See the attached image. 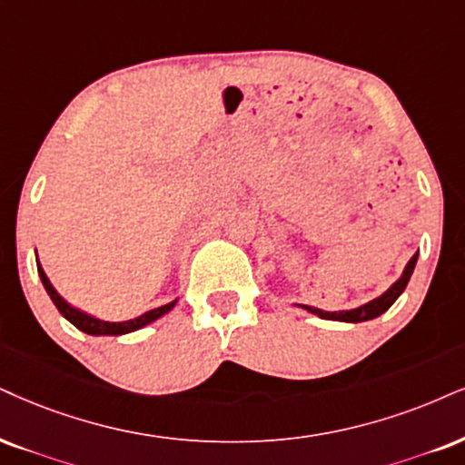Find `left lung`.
<instances>
[{"label": "left lung", "mask_w": 465, "mask_h": 465, "mask_svg": "<svg viewBox=\"0 0 465 465\" xmlns=\"http://www.w3.org/2000/svg\"><path fill=\"white\" fill-rule=\"evenodd\" d=\"M416 261H418V252L414 256H411L408 265H405L403 273H401V278L394 282L391 289L386 291V293H381L380 297H375V300L362 303V306L353 308V311H338V312H328V311H321V308H314V306H302L303 311L317 314L321 319H330V321H345V323H360V321H371L375 317H380L388 311V308L392 306L394 302L399 300V295L403 293L405 286H408L411 273H414V267H416Z\"/></svg>", "instance_id": "left-lung-1"}]
</instances>
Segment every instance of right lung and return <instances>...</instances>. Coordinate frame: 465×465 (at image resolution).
<instances>
[{
  "label": "right lung",
  "mask_w": 465,
  "mask_h": 465,
  "mask_svg": "<svg viewBox=\"0 0 465 465\" xmlns=\"http://www.w3.org/2000/svg\"><path fill=\"white\" fill-rule=\"evenodd\" d=\"M36 265H38V276H40V280H43L45 291H47V293H49L51 302L55 303L57 311H60L62 317L71 321L74 328L85 331V334H93V336H120V334H129V331H135V330L144 328V325L153 323V321H157L159 317H163V314L170 312L172 308H174V303H176V300H174V302L165 303V306L153 308V311H148V312H144V314H140V317L129 319V321H114V323H112V321H101V319L93 317V314L82 312V311H79V308H73L71 303H68V302L64 300V297H62V295L57 293V291L54 289V284L49 282L47 273H45V269L40 267V262H36Z\"/></svg>",
  "instance_id": "obj_1"
}]
</instances>
